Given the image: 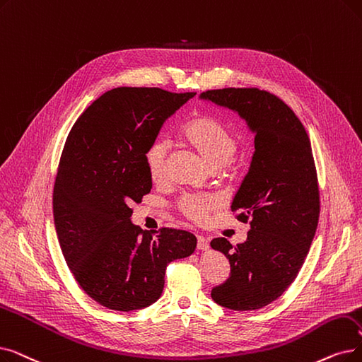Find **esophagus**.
<instances>
[{"instance_id": "34e87169", "label": "esophagus", "mask_w": 362, "mask_h": 362, "mask_svg": "<svg viewBox=\"0 0 362 362\" xmlns=\"http://www.w3.org/2000/svg\"><path fill=\"white\" fill-rule=\"evenodd\" d=\"M197 247L204 251V250H209L210 244H209V241L206 238L201 237V235H197Z\"/></svg>"}]
</instances>
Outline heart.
<instances>
[{
    "label": "heart",
    "instance_id": "obj_1",
    "mask_svg": "<svg viewBox=\"0 0 362 362\" xmlns=\"http://www.w3.org/2000/svg\"><path fill=\"white\" fill-rule=\"evenodd\" d=\"M180 137L202 163L211 170L226 168L240 149V137L225 122L207 114L194 115L185 122ZM168 146L156 139L146 148L144 163L148 176L153 183H161L165 177ZM220 207V199L214 195H183L177 201L179 213L191 222L201 223Z\"/></svg>",
    "mask_w": 362,
    "mask_h": 362
}]
</instances>
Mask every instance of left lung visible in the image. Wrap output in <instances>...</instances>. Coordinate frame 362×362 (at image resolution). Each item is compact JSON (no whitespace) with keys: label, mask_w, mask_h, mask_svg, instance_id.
<instances>
[{"label":"left lung","mask_w":362,"mask_h":362,"mask_svg":"<svg viewBox=\"0 0 362 362\" xmlns=\"http://www.w3.org/2000/svg\"><path fill=\"white\" fill-rule=\"evenodd\" d=\"M201 99L237 111L256 134L253 160L230 207L250 223L247 241L210 243L230 264L211 297L233 310L260 309L290 287L315 237L320 187L310 140L293 109L266 90H207Z\"/></svg>","instance_id":"obj_1"}]
</instances>
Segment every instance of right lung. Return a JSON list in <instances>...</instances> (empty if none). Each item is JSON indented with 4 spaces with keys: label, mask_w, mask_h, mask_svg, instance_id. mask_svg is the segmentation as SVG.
Instances as JSON below:
<instances>
[{
    "label": "right lung",
    "mask_w": 362,
    "mask_h": 362,
    "mask_svg": "<svg viewBox=\"0 0 362 362\" xmlns=\"http://www.w3.org/2000/svg\"><path fill=\"white\" fill-rule=\"evenodd\" d=\"M197 93L118 87L75 121L60 155L53 216L62 253L80 287L114 310L142 309L160 298L170 262L191 256L195 235L132 223L152 180L144 163L163 124Z\"/></svg>",
    "instance_id": "add662e5"
}]
</instances>
